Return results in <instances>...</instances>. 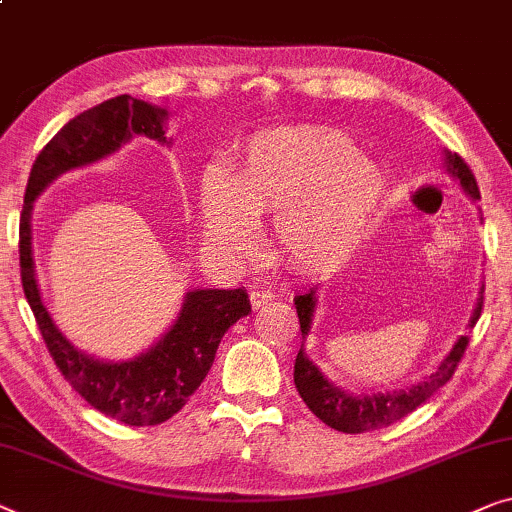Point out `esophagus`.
Segmentation results:
<instances>
[{"instance_id": "1", "label": "esophagus", "mask_w": 512, "mask_h": 512, "mask_svg": "<svg viewBox=\"0 0 512 512\" xmlns=\"http://www.w3.org/2000/svg\"><path fill=\"white\" fill-rule=\"evenodd\" d=\"M249 300H251V307H254V309H263V307L272 305L274 293L263 291V288H254V291L249 293Z\"/></svg>"}]
</instances>
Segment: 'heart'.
I'll list each match as a JSON object with an SVG mask.
<instances>
[{"label":"heart","mask_w":512,"mask_h":512,"mask_svg":"<svg viewBox=\"0 0 512 512\" xmlns=\"http://www.w3.org/2000/svg\"><path fill=\"white\" fill-rule=\"evenodd\" d=\"M385 177L342 131L268 129L244 143L233 173L210 164L201 175L205 238L244 251L254 217L272 214L274 249L300 268H325L351 254L379 214Z\"/></svg>","instance_id":"heart-1"}]
</instances>
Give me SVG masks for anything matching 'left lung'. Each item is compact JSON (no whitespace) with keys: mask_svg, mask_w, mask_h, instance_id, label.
<instances>
[{"mask_svg":"<svg viewBox=\"0 0 512 512\" xmlns=\"http://www.w3.org/2000/svg\"><path fill=\"white\" fill-rule=\"evenodd\" d=\"M446 170L455 177V180H459L462 189L473 198V201H478L480 189L476 177H473L471 168L466 166V161L459 157L457 152H446ZM483 293L485 288H480L476 309H473V316L469 321V330L476 325L480 311H483ZM293 302L295 309H298L302 332V346L298 351V358H295L293 372L295 388H298L302 402L309 406V411L314 413L318 420H323L325 425L344 434L372 432V429L388 427L392 422L409 416V413L416 411L420 404H425L441 385H446L450 381L459 360H462L466 346H469V335L459 337L453 351L443 358L439 369L429 374L425 381L411 385V388L376 392V395H348V392L325 379L321 369H318L305 353V342L309 337L311 318H314L316 309V288H309L305 295H295Z\"/></svg>","mask_w":512,"mask_h":512,"instance_id":"1","label":"left lung"}]
</instances>
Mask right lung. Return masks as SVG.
<instances>
[{"label": "right lung", "mask_w": 512, "mask_h": 512, "mask_svg": "<svg viewBox=\"0 0 512 512\" xmlns=\"http://www.w3.org/2000/svg\"><path fill=\"white\" fill-rule=\"evenodd\" d=\"M164 108L120 94L94 106L57 131L29 173L20 214L22 291L34 311L43 342L73 390L103 416L131 427L161 425L173 418L210 372L221 337L251 311L244 288H196L184 295L180 316L150 351L108 362L78 351L41 300L32 251L34 201L66 170L106 159L133 136L166 140Z\"/></svg>", "instance_id": "add662e5"}]
</instances>
